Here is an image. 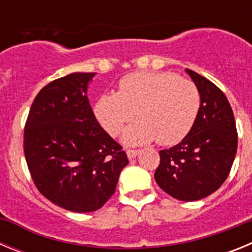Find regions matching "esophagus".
I'll return each instance as SVG.
<instances>
[{"label":"esophagus","mask_w":252,"mask_h":252,"mask_svg":"<svg viewBox=\"0 0 252 252\" xmlns=\"http://www.w3.org/2000/svg\"><path fill=\"white\" fill-rule=\"evenodd\" d=\"M126 154H127L128 159H133V158H136V155L139 154V150H127Z\"/></svg>","instance_id":"1"}]
</instances>
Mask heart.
I'll return each instance as SVG.
<instances>
[{"mask_svg": "<svg viewBox=\"0 0 252 252\" xmlns=\"http://www.w3.org/2000/svg\"><path fill=\"white\" fill-rule=\"evenodd\" d=\"M201 107V94L194 82L169 72H135L120 81L119 92L104 93L94 106L102 127L116 136L136 112L122 141L142 145L157 140L174 145L192 130Z\"/></svg>", "mask_w": 252, "mask_h": 252, "instance_id": "b5f03b06", "label": "heart"}]
</instances>
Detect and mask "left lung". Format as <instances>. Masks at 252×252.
<instances>
[{"label": "left lung", "instance_id": "8db88e82", "mask_svg": "<svg viewBox=\"0 0 252 252\" xmlns=\"http://www.w3.org/2000/svg\"><path fill=\"white\" fill-rule=\"evenodd\" d=\"M201 94L192 130L178 145L160 150L154 178L175 199L192 202L212 194L230 174L237 150L232 108L216 84L186 69Z\"/></svg>", "mask_w": 252, "mask_h": 252}]
</instances>
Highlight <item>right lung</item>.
Instances as JSON below:
<instances>
[{
	"label": "right lung",
	"mask_w": 252,
	"mask_h": 252,
	"mask_svg": "<svg viewBox=\"0 0 252 252\" xmlns=\"http://www.w3.org/2000/svg\"><path fill=\"white\" fill-rule=\"evenodd\" d=\"M94 73H72L37 93L24 131V153L39 192L84 213L101 208L128 164L122 146L101 127L87 90Z\"/></svg>",
	"instance_id": "add662e5"
}]
</instances>
